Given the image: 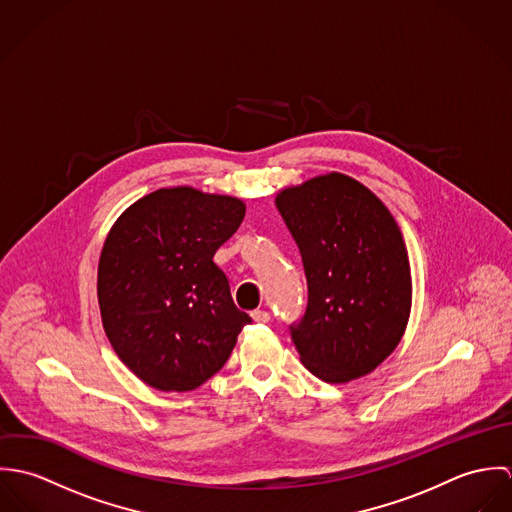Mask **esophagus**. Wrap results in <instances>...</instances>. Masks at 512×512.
<instances>
[{"instance_id": "obj_1", "label": "esophagus", "mask_w": 512, "mask_h": 512, "mask_svg": "<svg viewBox=\"0 0 512 512\" xmlns=\"http://www.w3.org/2000/svg\"><path fill=\"white\" fill-rule=\"evenodd\" d=\"M250 317H252L256 323H268V321H270V313H268V311H262V309L252 311Z\"/></svg>"}]
</instances>
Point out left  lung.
I'll return each instance as SVG.
<instances>
[{"label":"left lung","mask_w":512,"mask_h":512,"mask_svg":"<svg viewBox=\"0 0 512 512\" xmlns=\"http://www.w3.org/2000/svg\"><path fill=\"white\" fill-rule=\"evenodd\" d=\"M276 207L301 252L307 309L292 341L319 380L366 376L398 347L412 309L400 226L357 179L325 173L282 189Z\"/></svg>","instance_id":"1"}]
</instances>
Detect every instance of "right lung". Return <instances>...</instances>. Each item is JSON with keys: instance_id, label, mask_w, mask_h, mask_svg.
<instances>
[{"instance_id": "obj_1", "label": "right lung", "mask_w": 512, "mask_h": 512, "mask_svg": "<svg viewBox=\"0 0 512 512\" xmlns=\"http://www.w3.org/2000/svg\"><path fill=\"white\" fill-rule=\"evenodd\" d=\"M244 213L236 197L181 185L138 199L112 224L96 282L102 325L120 361L147 386L199 388L252 321L213 262Z\"/></svg>"}]
</instances>
